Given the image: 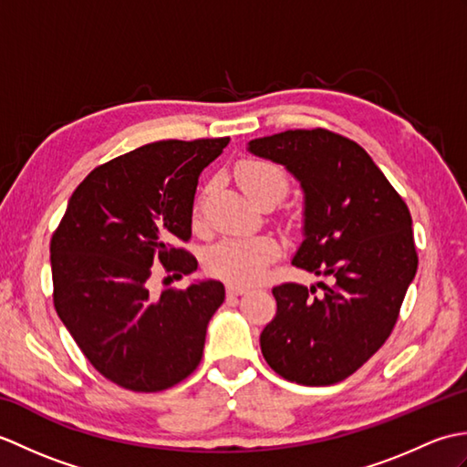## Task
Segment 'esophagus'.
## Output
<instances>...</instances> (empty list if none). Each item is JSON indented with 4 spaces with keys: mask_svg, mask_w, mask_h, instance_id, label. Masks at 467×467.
Segmentation results:
<instances>
[{
    "mask_svg": "<svg viewBox=\"0 0 467 467\" xmlns=\"http://www.w3.org/2000/svg\"><path fill=\"white\" fill-rule=\"evenodd\" d=\"M246 289L244 286H241V285H228L226 286V293H228V296H239V295H243Z\"/></svg>",
    "mask_w": 467,
    "mask_h": 467,
    "instance_id": "34e87169",
    "label": "esophagus"
}]
</instances>
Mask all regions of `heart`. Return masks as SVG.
Segmentation results:
<instances>
[{"label":"heart","mask_w":467,"mask_h":467,"mask_svg":"<svg viewBox=\"0 0 467 467\" xmlns=\"http://www.w3.org/2000/svg\"><path fill=\"white\" fill-rule=\"evenodd\" d=\"M236 181L243 186L246 196L261 204L265 201H281L289 181L281 166L261 158H246L236 164ZM202 211V196L196 202V214ZM279 254V244L271 236H256V239H223L208 251V269L216 276L236 283H254L265 273L275 256Z\"/></svg>","instance_id":"obj_1"}]
</instances>
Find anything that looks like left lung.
<instances>
[{"instance_id":"left-lung-1","label":"left lung","mask_w":467,"mask_h":467,"mask_svg":"<svg viewBox=\"0 0 467 467\" xmlns=\"http://www.w3.org/2000/svg\"><path fill=\"white\" fill-rule=\"evenodd\" d=\"M249 152L283 164L305 194L303 243L293 265L331 285L273 289L261 333L271 369L301 385L347 379L387 341L418 271L411 214L363 148L315 128L254 138Z\"/></svg>"}]
</instances>
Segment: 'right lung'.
<instances>
[{"mask_svg": "<svg viewBox=\"0 0 467 467\" xmlns=\"http://www.w3.org/2000/svg\"><path fill=\"white\" fill-rule=\"evenodd\" d=\"M228 140H161L94 168L52 234L59 319L86 359L124 389H168L202 359L224 285L208 279L158 296L150 276L156 263L174 279L196 271L176 244L192 234L198 176Z\"/></svg>", "mask_w": 467, "mask_h": 467, "instance_id": "obj_1", "label": "right lung"}]
</instances>
